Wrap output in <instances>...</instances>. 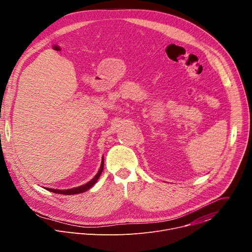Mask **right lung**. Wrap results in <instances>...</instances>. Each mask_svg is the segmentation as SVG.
Segmentation results:
<instances>
[{
  "label": "right lung",
  "mask_w": 252,
  "mask_h": 252,
  "mask_svg": "<svg viewBox=\"0 0 252 252\" xmlns=\"http://www.w3.org/2000/svg\"><path fill=\"white\" fill-rule=\"evenodd\" d=\"M103 170V157L101 158V163H100V167L97 171V173L94 175V177L89 183H87L86 185H83L81 187L78 188H74V189H49V188H45V189L52 191L54 193H59V194H65V195H70V194H78V193H82L85 192L87 190H89L91 188H93L94 186V184L97 182V179L99 178L101 172Z\"/></svg>",
  "instance_id": "obj_1"
}]
</instances>
